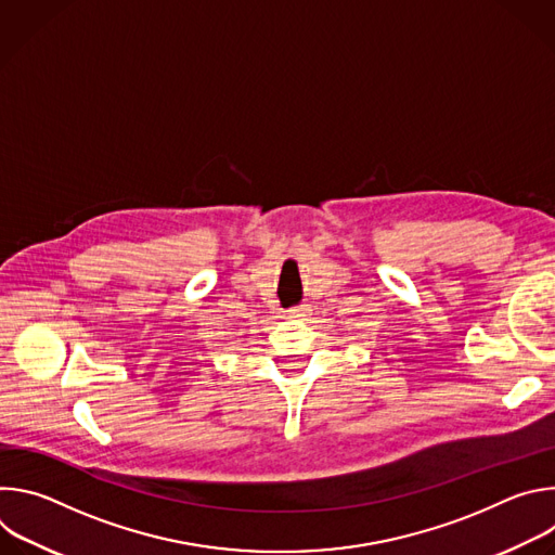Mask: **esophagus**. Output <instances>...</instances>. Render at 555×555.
Listing matches in <instances>:
<instances>
[{
	"instance_id": "obj_1",
	"label": "esophagus",
	"mask_w": 555,
	"mask_h": 555,
	"mask_svg": "<svg viewBox=\"0 0 555 555\" xmlns=\"http://www.w3.org/2000/svg\"><path fill=\"white\" fill-rule=\"evenodd\" d=\"M307 305H298V307H292L287 311V319H302V315H307Z\"/></svg>"
}]
</instances>
